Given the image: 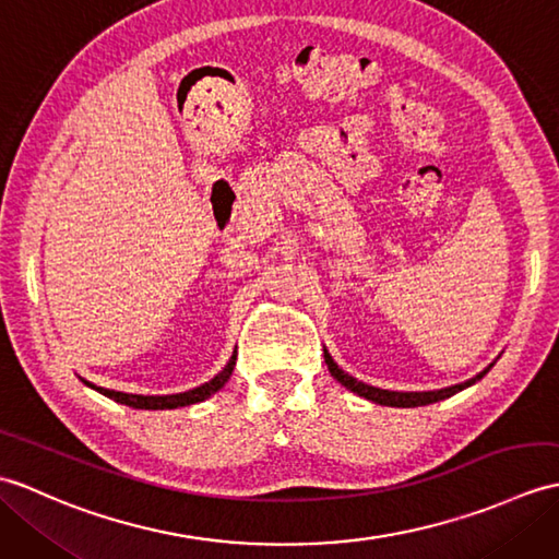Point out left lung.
<instances>
[{
  "instance_id": "8db88e82",
  "label": "left lung",
  "mask_w": 559,
  "mask_h": 559,
  "mask_svg": "<svg viewBox=\"0 0 559 559\" xmlns=\"http://www.w3.org/2000/svg\"><path fill=\"white\" fill-rule=\"evenodd\" d=\"M324 360H326V367H329L331 377L338 379V382H341L343 386H346V389H350L353 394H358V396H362V399H367V401L382 403V406H394V408H415V406H427V403L444 401V399H449V396L459 394L461 389L476 384L478 379H483V374H488V370H490V367H488V370L480 372L478 377L468 379V382L456 384V386L439 389V391H386V389H377V386H370V384H365V382H358V379H355V377L343 372L341 367H338L334 360H331V355H329L326 350H324Z\"/></svg>"
}]
</instances>
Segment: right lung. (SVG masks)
<instances>
[{"label": "right lung", "mask_w": 559, "mask_h": 559, "mask_svg": "<svg viewBox=\"0 0 559 559\" xmlns=\"http://www.w3.org/2000/svg\"><path fill=\"white\" fill-rule=\"evenodd\" d=\"M235 360L237 355H233L230 362L223 367V372H218L216 377L211 379V382L201 384L197 389H189L185 391V394H170V396H141V394H122V391H112V389H103V386H96V384H88L91 389L100 391L103 396H108L117 403H124V406L129 408H141V411H168V408H182V406H192V403H199V401H206L209 396L216 394V391H221L225 386V382H228L230 374H233V367H235Z\"/></svg>", "instance_id": "obj_1"}]
</instances>
